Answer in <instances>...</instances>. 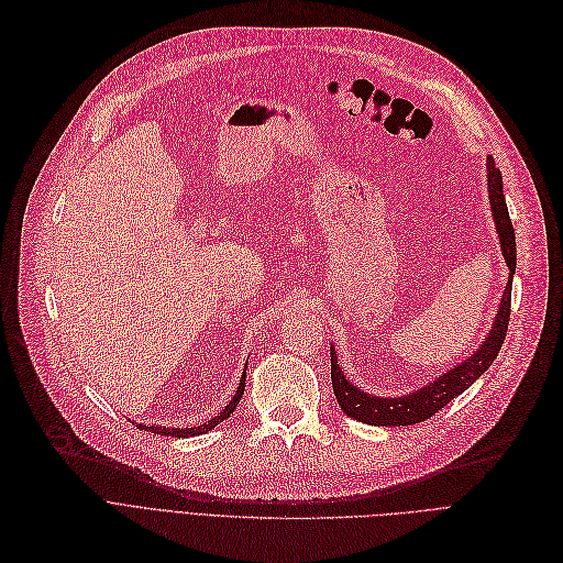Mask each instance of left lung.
I'll use <instances>...</instances> for the list:
<instances>
[{"instance_id": "left-lung-1", "label": "left lung", "mask_w": 563, "mask_h": 563, "mask_svg": "<svg viewBox=\"0 0 563 563\" xmlns=\"http://www.w3.org/2000/svg\"><path fill=\"white\" fill-rule=\"evenodd\" d=\"M488 192H490L493 220L499 233V247L508 267V284L504 288L499 311L495 316V323L486 341L476 347L472 357L446 371L444 376L435 378L433 383H428L426 387L408 396H394V398L373 396L355 387L343 376L341 366L336 364L334 347H330L332 389L336 396V404L347 417H353L368 426H412V423L426 421L428 417H433L438 410H442L449 400H453L470 385H474V380L484 376V373L490 368V364L495 362L508 330V316H511V286H514V273H516V231H514L511 218H508L506 199L501 192V174L495 167L493 157H488Z\"/></svg>"}]
</instances>
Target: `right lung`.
Segmentation results:
<instances>
[{
  "instance_id": "add662e5",
  "label": "right lung",
  "mask_w": 563,
  "mask_h": 563,
  "mask_svg": "<svg viewBox=\"0 0 563 563\" xmlns=\"http://www.w3.org/2000/svg\"><path fill=\"white\" fill-rule=\"evenodd\" d=\"M245 371H247V368H245ZM243 391H245V373H243V380H240V385H238V389H235L233 398L229 400V406H227L222 412H218V417H212L210 421H206V423H201V426H195V428L142 426V423H140V428H146V431H151V433H157V435H167V438H192V435H199V433H208V431H212V428H216L218 423H222L224 419H229V417L233 415L235 406L240 404V398H243Z\"/></svg>"
}]
</instances>
